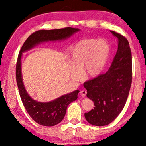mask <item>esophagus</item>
I'll use <instances>...</instances> for the list:
<instances>
[{"label":"esophagus","mask_w":146,"mask_h":146,"mask_svg":"<svg viewBox=\"0 0 146 146\" xmlns=\"http://www.w3.org/2000/svg\"><path fill=\"white\" fill-rule=\"evenodd\" d=\"M86 93H87V91H86V90H82V91H80V94L81 95V96L83 97H86Z\"/></svg>","instance_id":"obj_1"}]
</instances>
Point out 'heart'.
Instances as JSON below:
<instances>
[{
    "label": "heart",
    "mask_w": 146,
    "mask_h": 146,
    "mask_svg": "<svg viewBox=\"0 0 146 146\" xmlns=\"http://www.w3.org/2000/svg\"><path fill=\"white\" fill-rule=\"evenodd\" d=\"M110 54V46L104 40L83 39L71 51L70 73L71 78L78 80L80 73L89 78L99 76L106 66Z\"/></svg>",
    "instance_id": "obj_1"
}]
</instances>
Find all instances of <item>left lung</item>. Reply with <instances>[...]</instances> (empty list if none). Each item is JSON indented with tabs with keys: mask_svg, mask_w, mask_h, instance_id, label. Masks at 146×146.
<instances>
[{
	"mask_svg": "<svg viewBox=\"0 0 146 146\" xmlns=\"http://www.w3.org/2000/svg\"><path fill=\"white\" fill-rule=\"evenodd\" d=\"M117 37L118 49L110 69L104 74L84 84L86 96L94 102V109L84 114L91 125L104 126L111 123L122 111L132 82V55L124 36L110 31Z\"/></svg>",
	"mask_w": 146,
	"mask_h": 146,
	"instance_id": "left-lung-1",
	"label": "left lung"
}]
</instances>
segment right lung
<instances>
[{
  "mask_svg": "<svg viewBox=\"0 0 146 146\" xmlns=\"http://www.w3.org/2000/svg\"><path fill=\"white\" fill-rule=\"evenodd\" d=\"M80 30L78 28L70 27L51 30H39L32 33L22 46L16 66L17 83L24 108L32 119L38 124L44 126H53L60 123L64 118L68 105L77 99L79 90L65 94L47 102H38L33 99L24 85L21 71L23 53L41 43L66 40Z\"/></svg>",
  "mask_w": 146,
  "mask_h": 146,
  "instance_id": "right-lung-1",
  "label": "right lung"
}]
</instances>
